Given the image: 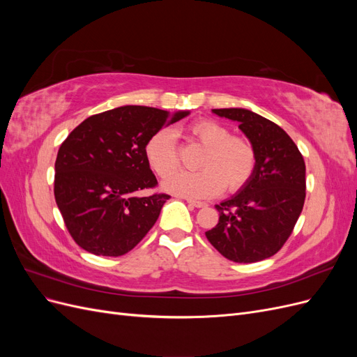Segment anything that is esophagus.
Here are the masks:
<instances>
[{
	"mask_svg": "<svg viewBox=\"0 0 357 357\" xmlns=\"http://www.w3.org/2000/svg\"><path fill=\"white\" fill-rule=\"evenodd\" d=\"M188 204L190 205V207H197V208L205 207V202H201V201H195V199H188Z\"/></svg>",
	"mask_w": 357,
	"mask_h": 357,
	"instance_id": "obj_1",
	"label": "esophagus"
}]
</instances>
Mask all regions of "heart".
Listing matches in <instances>:
<instances>
[{"label": "heart", "instance_id": "1", "mask_svg": "<svg viewBox=\"0 0 357 357\" xmlns=\"http://www.w3.org/2000/svg\"><path fill=\"white\" fill-rule=\"evenodd\" d=\"M189 138L202 144L199 171H181L164 181V189L189 199L218 197L225 189L235 192L250 180L256 167V152L247 138L232 135L225 125L202 119L188 128ZM146 158L150 167L160 177L172 174L180 164L176 134L171 129H160L149 138Z\"/></svg>", "mask_w": 357, "mask_h": 357}]
</instances>
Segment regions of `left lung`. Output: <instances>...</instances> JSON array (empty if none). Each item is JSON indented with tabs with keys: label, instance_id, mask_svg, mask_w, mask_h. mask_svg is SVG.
<instances>
[{
	"label": "left lung",
	"instance_id": "obj_1",
	"mask_svg": "<svg viewBox=\"0 0 357 357\" xmlns=\"http://www.w3.org/2000/svg\"><path fill=\"white\" fill-rule=\"evenodd\" d=\"M211 112L238 122L255 147L256 167L235 195L215 205L219 223L205 236L229 261H264L283 247L304 207V158L283 129L262 116L247 109Z\"/></svg>",
	"mask_w": 357,
	"mask_h": 357
}]
</instances>
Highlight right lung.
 <instances>
[{"label":"right lung","mask_w":357,"mask_h":357,"mask_svg":"<svg viewBox=\"0 0 357 357\" xmlns=\"http://www.w3.org/2000/svg\"><path fill=\"white\" fill-rule=\"evenodd\" d=\"M190 112L123 105L83 121L59 147L55 199L82 248L122 256L156 223L169 195L138 197L158 180L146 158L149 138Z\"/></svg>","instance_id":"add662e5"}]
</instances>
